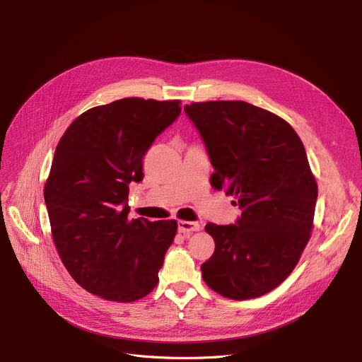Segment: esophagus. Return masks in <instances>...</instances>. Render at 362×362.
I'll return each instance as SVG.
<instances>
[{
	"instance_id": "esophagus-1",
	"label": "esophagus",
	"mask_w": 362,
	"mask_h": 362,
	"mask_svg": "<svg viewBox=\"0 0 362 362\" xmlns=\"http://www.w3.org/2000/svg\"><path fill=\"white\" fill-rule=\"evenodd\" d=\"M201 229V226L198 223H194V221H185V220H180L177 223V230L179 233H192V232H198Z\"/></svg>"
}]
</instances>
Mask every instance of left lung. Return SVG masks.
Masks as SVG:
<instances>
[{
  "label": "left lung",
  "instance_id": "1",
  "mask_svg": "<svg viewBox=\"0 0 362 362\" xmlns=\"http://www.w3.org/2000/svg\"><path fill=\"white\" fill-rule=\"evenodd\" d=\"M185 112L216 170L213 186L242 210L235 224L205 226L216 250L202 279L230 299L269 293L292 273L313 229L318 189L305 148L289 123L245 101L194 103Z\"/></svg>",
  "mask_w": 362,
  "mask_h": 362
}]
</instances>
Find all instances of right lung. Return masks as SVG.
I'll use <instances>...</instances> for the list:
<instances>
[{
	"instance_id": "add662e5",
	"label": "right lung",
	"mask_w": 362,
	"mask_h": 362,
	"mask_svg": "<svg viewBox=\"0 0 362 362\" xmlns=\"http://www.w3.org/2000/svg\"><path fill=\"white\" fill-rule=\"evenodd\" d=\"M180 101L123 98L85 111L57 145L44 189L55 248L83 289L116 302L146 296L177 232L175 220H129V185L180 116Z\"/></svg>"
}]
</instances>
